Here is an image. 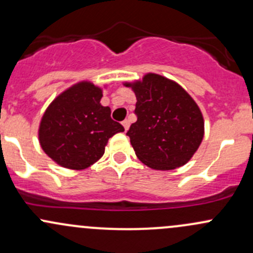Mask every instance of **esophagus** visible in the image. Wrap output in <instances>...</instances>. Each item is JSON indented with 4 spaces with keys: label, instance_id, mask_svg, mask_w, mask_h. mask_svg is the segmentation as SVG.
I'll return each instance as SVG.
<instances>
[{
    "label": "esophagus",
    "instance_id": "esophagus-1",
    "mask_svg": "<svg viewBox=\"0 0 253 253\" xmlns=\"http://www.w3.org/2000/svg\"><path fill=\"white\" fill-rule=\"evenodd\" d=\"M122 126H124L125 131H127V129L129 128V121L128 120H124V121H122Z\"/></svg>",
    "mask_w": 253,
    "mask_h": 253
}]
</instances>
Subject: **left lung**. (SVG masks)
<instances>
[{
  "label": "left lung",
  "mask_w": 253,
  "mask_h": 253,
  "mask_svg": "<svg viewBox=\"0 0 253 253\" xmlns=\"http://www.w3.org/2000/svg\"><path fill=\"white\" fill-rule=\"evenodd\" d=\"M132 87L137 97V121L126 134L137 157L148 167L160 170L184 166L204 135L198 105L181 86L157 74H146L143 82Z\"/></svg>",
  "instance_id": "left-lung-1"
}]
</instances>
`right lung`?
Wrapping results in <instances>:
<instances>
[{"instance_id": "add662e5", "label": "right lung", "mask_w": 253, "mask_h": 253, "mask_svg": "<svg viewBox=\"0 0 253 253\" xmlns=\"http://www.w3.org/2000/svg\"><path fill=\"white\" fill-rule=\"evenodd\" d=\"M101 98V88L79 83L61 93L42 118V149L62 167H90L103 156L108 139L125 131L110 118V108L102 107Z\"/></svg>"}]
</instances>
